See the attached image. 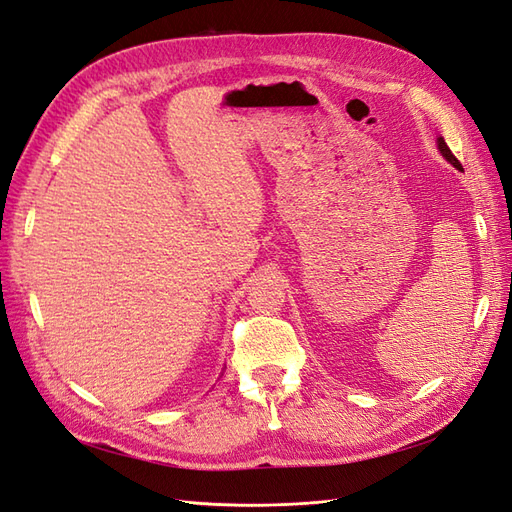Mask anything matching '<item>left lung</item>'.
<instances>
[{
    "instance_id": "8db88e82",
    "label": "left lung",
    "mask_w": 512,
    "mask_h": 512,
    "mask_svg": "<svg viewBox=\"0 0 512 512\" xmlns=\"http://www.w3.org/2000/svg\"><path fill=\"white\" fill-rule=\"evenodd\" d=\"M437 149L441 151V155H443V157H445V160H448V162H450V164H452L454 168H458V170H461V168H463V166H461V162H458V160H456V157L452 155L450 147H448V144H445V140H443L441 136L437 138Z\"/></svg>"
}]
</instances>
